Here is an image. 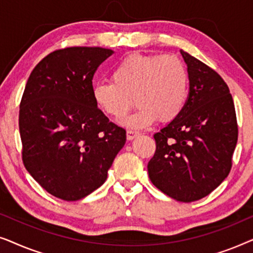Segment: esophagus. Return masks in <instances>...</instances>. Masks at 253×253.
<instances>
[{
    "label": "esophagus",
    "instance_id": "obj_1",
    "mask_svg": "<svg viewBox=\"0 0 253 253\" xmlns=\"http://www.w3.org/2000/svg\"><path fill=\"white\" fill-rule=\"evenodd\" d=\"M138 133L137 131H133V130H127L126 131V139L127 140H132L133 138H136L137 136H138Z\"/></svg>",
    "mask_w": 253,
    "mask_h": 253
}]
</instances>
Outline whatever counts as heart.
Listing matches in <instances>:
<instances>
[{
    "label": "heart",
    "instance_id": "heart-1",
    "mask_svg": "<svg viewBox=\"0 0 253 253\" xmlns=\"http://www.w3.org/2000/svg\"><path fill=\"white\" fill-rule=\"evenodd\" d=\"M112 81L93 86V100L106 115L120 119L131 108L134 96L138 108L122 120L133 129L150 126L157 119L162 123L175 120L189 96L188 70L174 55H127L113 68Z\"/></svg>",
    "mask_w": 253,
    "mask_h": 253
}]
</instances>
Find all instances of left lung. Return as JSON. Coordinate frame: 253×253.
I'll list each match as a JSON object with an SVG mask.
<instances>
[{
    "mask_svg": "<svg viewBox=\"0 0 253 253\" xmlns=\"http://www.w3.org/2000/svg\"><path fill=\"white\" fill-rule=\"evenodd\" d=\"M189 98L181 114L154 133L148 176L159 190L190 203L224 181L237 144V122L229 88L220 75L184 50Z\"/></svg>",
    "mask_w": 253,
    "mask_h": 253,
    "instance_id": "8db88e82",
    "label": "left lung"
}]
</instances>
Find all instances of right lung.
<instances>
[{"mask_svg":"<svg viewBox=\"0 0 253 253\" xmlns=\"http://www.w3.org/2000/svg\"><path fill=\"white\" fill-rule=\"evenodd\" d=\"M114 51L55 50L31 72L19 107L23 162L50 195L76 202L100 188L126 140L92 96V79Z\"/></svg>","mask_w":253,"mask_h":253,"instance_id":"obj_1","label":"right lung"}]
</instances>
